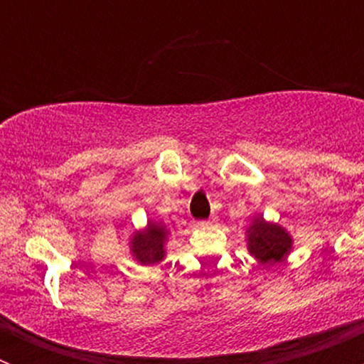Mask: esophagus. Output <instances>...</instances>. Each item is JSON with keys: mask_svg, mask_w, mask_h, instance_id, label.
Segmentation results:
<instances>
[{"mask_svg": "<svg viewBox=\"0 0 364 364\" xmlns=\"http://www.w3.org/2000/svg\"><path fill=\"white\" fill-rule=\"evenodd\" d=\"M215 220H217V217H215V215H213V217H210L205 222H202V224H213Z\"/></svg>", "mask_w": 364, "mask_h": 364, "instance_id": "34e87169", "label": "esophagus"}]
</instances>
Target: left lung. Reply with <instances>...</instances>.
Masks as SVG:
<instances>
[{
    "instance_id": "1",
    "label": "left lung",
    "mask_w": 364,
    "mask_h": 364,
    "mask_svg": "<svg viewBox=\"0 0 364 364\" xmlns=\"http://www.w3.org/2000/svg\"><path fill=\"white\" fill-rule=\"evenodd\" d=\"M247 247L259 262L269 266L281 262L288 255L291 250V237L284 228L264 222L262 217H255L247 230Z\"/></svg>"
}]
</instances>
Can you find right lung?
<instances>
[{"instance_id":"add662e5","label":"right lung","mask_w":364,"mask_h":364,"mask_svg":"<svg viewBox=\"0 0 364 364\" xmlns=\"http://www.w3.org/2000/svg\"><path fill=\"white\" fill-rule=\"evenodd\" d=\"M167 230L162 224L149 222L146 231H136L131 239V252L142 264H154L160 262L166 255L164 242H166Z\"/></svg>"}]
</instances>
